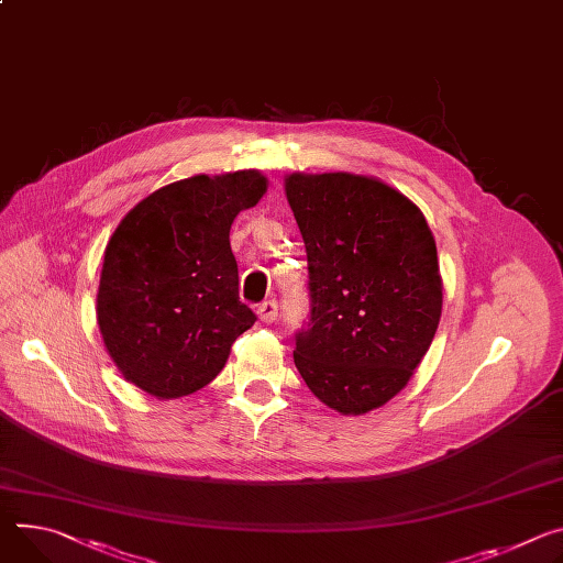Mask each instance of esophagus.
Returning <instances> with one entry per match:
<instances>
[{
	"instance_id": "obj_1",
	"label": "esophagus",
	"mask_w": 563,
	"mask_h": 563,
	"mask_svg": "<svg viewBox=\"0 0 563 563\" xmlns=\"http://www.w3.org/2000/svg\"><path fill=\"white\" fill-rule=\"evenodd\" d=\"M276 317H278V305H276V300H265V302L258 305V319H261L263 323H274Z\"/></svg>"
}]
</instances>
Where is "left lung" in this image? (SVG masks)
<instances>
[{"mask_svg": "<svg viewBox=\"0 0 563 563\" xmlns=\"http://www.w3.org/2000/svg\"><path fill=\"white\" fill-rule=\"evenodd\" d=\"M310 269V323L294 364L341 416H364L413 377L442 314L433 233L416 203L377 177H285Z\"/></svg>", "mask_w": 563, "mask_h": 563, "instance_id": "8db88e82", "label": "left lung"}]
</instances>
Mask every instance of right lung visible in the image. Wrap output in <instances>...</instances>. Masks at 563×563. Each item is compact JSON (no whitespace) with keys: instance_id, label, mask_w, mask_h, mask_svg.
Instances as JSON below:
<instances>
[{"instance_id":"1","label":"right lung","mask_w":563,"mask_h":563,"mask_svg":"<svg viewBox=\"0 0 563 563\" xmlns=\"http://www.w3.org/2000/svg\"><path fill=\"white\" fill-rule=\"evenodd\" d=\"M267 192L258 170L168 184L121 220L106 246L96 319L121 375L157 399L211 384L255 323L240 302L229 231Z\"/></svg>"}]
</instances>
